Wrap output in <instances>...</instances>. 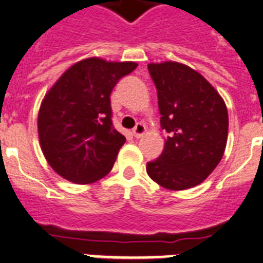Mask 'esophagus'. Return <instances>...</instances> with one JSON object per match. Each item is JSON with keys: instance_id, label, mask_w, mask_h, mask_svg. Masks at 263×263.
Returning <instances> with one entry per match:
<instances>
[{"instance_id": "obj_1", "label": "esophagus", "mask_w": 263, "mask_h": 263, "mask_svg": "<svg viewBox=\"0 0 263 263\" xmlns=\"http://www.w3.org/2000/svg\"><path fill=\"white\" fill-rule=\"evenodd\" d=\"M145 132H146V126L139 122V124H137L136 127L133 129V136L136 137V138H141V137L145 134Z\"/></svg>"}]
</instances>
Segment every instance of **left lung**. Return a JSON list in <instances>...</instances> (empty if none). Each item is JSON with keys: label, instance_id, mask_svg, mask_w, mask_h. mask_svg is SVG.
<instances>
[{"label": "left lung", "instance_id": "8db88e82", "mask_svg": "<svg viewBox=\"0 0 263 263\" xmlns=\"http://www.w3.org/2000/svg\"><path fill=\"white\" fill-rule=\"evenodd\" d=\"M160 126L168 133L158 159L146 166L162 187L182 191L205 180L225 152L228 110L217 90L185 64L150 63Z\"/></svg>", "mask_w": 263, "mask_h": 263}]
</instances>
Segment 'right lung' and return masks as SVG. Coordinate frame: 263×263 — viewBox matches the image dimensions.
Wrapping results in <instances>:
<instances>
[{
    "label": "right lung",
    "instance_id": "right-lung-1",
    "mask_svg": "<svg viewBox=\"0 0 263 263\" xmlns=\"http://www.w3.org/2000/svg\"><path fill=\"white\" fill-rule=\"evenodd\" d=\"M137 66L84 59L69 67L46 93L38 115L39 142L62 178L88 184L109 174L126 141L113 127L110 93Z\"/></svg>",
    "mask_w": 263,
    "mask_h": 263
}]
</instances>
